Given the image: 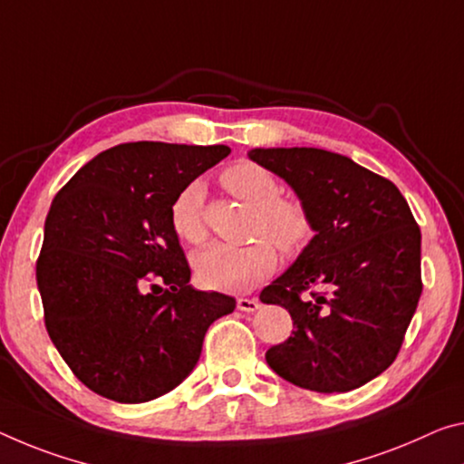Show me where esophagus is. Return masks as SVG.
I'll return each instance as SVG.
<instances>
[{"label": "esophagus", "mask_w": 464, "mask_h": 464, "mask_svg": "<svg viewBox=\"0 0 464 464\" xmlns=\"http://www.w3.org/2000/svg\"><path fill=\"white\" fill-rule=\"evenodd\" d=\"M258 307H260L258 299H247V297L237 299V310H241V312H256Z\"/></svg>", "instance_id": "1"}]
</instances>
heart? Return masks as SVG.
Instances as JSON below:
<instances>
[{
    "instance_id": "b5f03b06",
    "label": "heart",
    "mask_w": 464,
    "mask_h": 464,
    "mask_svg": "<svg viewBox=\"0 0 464 464\" xmlns=\"http://www.w3.org/2000/svg\"><path fill=\"white\" fill-rule=\"evenodd\" d=\"M223 183L233 196L258 210L254 237L260 239L249 246L210 244L194 254L192 266L198 281L208 289L241 293L254 289L276 270L278 256L273 243L285 256L304 252L314 237V220L301 202L283 200L278 181L258 165H233L223 173ZM204 196V183L192 181L175 196L171 206L173 229L189 244H200L206 237Z\"/></svg>"
}]
</instances>
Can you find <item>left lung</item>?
Wrapping results in <instances>:
<instances>
[{
    "mask_svg": "<svg viewBox=\"0 0 464 464\" xmlns=\"http://www.w3.org/2000/svg\"><path fill=\"white\" fill-rule=\"evenodd\" d=\"M247 157L289 183L315 233L260 293L295 328L266 363L305 391H355L399 355L423 289L421 231L392 181L343 154L295 146Z\"/></svg>",
    "mask_w": 464,
    "mask_h": 464,
    "instance_id": "left-lung-1",
    "label": "left lung"
}]
</instances>
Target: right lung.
I'll list each match as a JSON object with an SVG mask.
<instances>
[{"mask_svg": "<svg viewBox=\"0 0 464 464\" xmlns=\"http://www.w3.org/2000/svg\"><path fill=\"white\" fill-rule=\"evenodd\" d=\"M229 152L120 144L51 202L36 260L45 326L92 392L136 404L173 391L200 359L208 326L235 310L233 297L188 285L192 270L171 225L175 196Z\"/></svg>", "mask_w": 464, "mask_h": 464, "instance_id": "obj_1", "label": "right lung"}]
</instances>
